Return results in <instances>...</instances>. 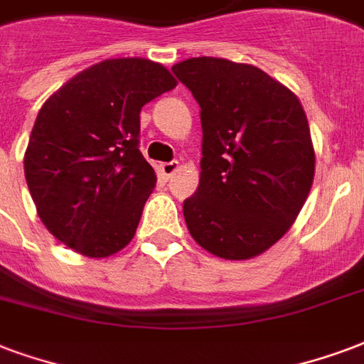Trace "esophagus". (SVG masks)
I'll return each mask as SVG.
<instances>
[{
	"label": "esophagus",
	"mask_w": 364,
	"mask_h": 364,
	"mask_svg": "<svg viewBox=\"0 0 364 364\" xmlns=\"http://www.w3.org/2000/svg\"><path fill=\"white\" fill-rule=\"evenodd\" d=\"M178 166L180 163L178 161H171V163H163V165H159V172H161V176L165 180H168L174 174V172L178 171Z\"/></svg>",
	"instance_id": "esophagus-1"
}]
</instances>
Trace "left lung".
<instances>
[{"label": "left lung", "instance_id": "left-lung-1", "mask_svg": "<svg viewBox=\"0 0 364 364\" xmlns=\"http://www.w3.org/2000/svg\"><path fill=\"white\" fill-rule=\"evenodd\" d=\"M201 107L198 192L184 218L203 250L244 261L296 223L315 176V149L301 103L261 68L220 57L172 67Z\"/></svg>", "mask_w": 364, "mask_h": 364}]
</instances>
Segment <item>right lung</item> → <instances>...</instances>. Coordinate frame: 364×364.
Here are the masks:
<instances>
[{
  "label": "right lung",
  "instance_id": "right-lung-1",
  "mask_svg": "<svg viewBox=\"0 0 364 364\" xmlns=\"http://www.w3.org/2000/svg\"><path fill=\"white\" fill-rule=\"evenodd\" d=\"M174 86L159 63L107 59L42 105L24 176L38 217L67 247L100 259L130 244L157 182L138 149L140 111Z\"/></svg>",
  "mask_w": 364,
  "mask_h": 364
}]
</instances>
